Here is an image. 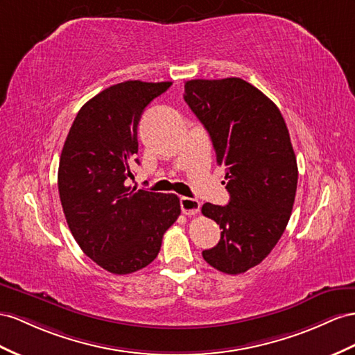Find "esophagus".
<instances>
[{
	"mask_svg": "<svg viewBox=\"0 0 355 355\" xmlns=\"http://www.w3.org/2000/svg\"><path fill=\"white\" fill-rule=\"evenodd\" d=\"M180 205H181V211H183L186 216H195L199 208H201V202L195 198H187L183 196L180 199Z\"/></svg>",
	"mask_w": 355,
	"mask_h": 355,
	"instance_id": "obj_1",
	"label": "esophagus"
}]
</instances>
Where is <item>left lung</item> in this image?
<instances>
[{
	"mask_svg": "<svg viewBox=\"0 0 355 355\" xmlns=\"http://www.w3.org/2000/svg\"><path fill=\"white\" fill-rule=\"evenodd\" d=\"M184 100L210 135L225 166L228 205H202L220 241L202 252L226 275L261 264L284 234L297 192V159L279 107L240 78L192 79Z\"/></svg>",
	"mask_w": 355,
	"mask_h": 355,
	"instance_id": "obj_1",
	"label": "left lung"
}]
</instances>
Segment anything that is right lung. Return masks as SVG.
Listing matches in <instances>:
<instances>
[{
    "label": "right lung",
    "mask_w": 355,
    "mask_h": 355,
    "mask_svg": "<svg viewBox=\"0 0 355 355\" xmlns=\"http://www.w3.org/2000/svg\"><path fill=\"white\" fill-rule=\"evenodd\" d=\"M172 83L125 80L80 107L58 166L66 220L79 248L114 275H129L156 259L163 234L181 213L174 193L125 186L139 163L138 124L144 109Z\"/></svg>",
    "instance_id": "add662e5"
}]
</instances>
